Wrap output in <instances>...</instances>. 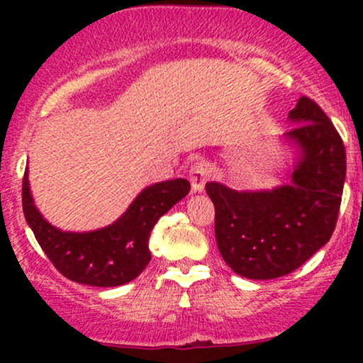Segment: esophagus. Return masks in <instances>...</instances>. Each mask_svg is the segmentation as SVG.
Instances as JSON below:
<instances>
[{
  "instance_id": "obj_1",
  "label": "esophagus",
  "mask_w": 363,
  "mask_h": 363,
  "mask_svg": "<svg viewBox=\"0 0 363 363\" xmlns=\"http://www.w3.org/2000/svg\"><path fill=\"white\" fill-rule=\"evenodd\" d=\"M208 181V168L203 161H196L189 168V182H191L193 191H203L205 182Z\"/></svg>"
}]
</instances>
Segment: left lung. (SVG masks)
<instances>
[{
	"label": "left lung",
	"mask_w": 363,
	"mask_h": 363,
	"mask_svg": "<svg viewBox=\"0 0 363 363\" xmlns=\"http://www.w3.org/2000/svg\"><path fill=\"white\" fill-rule=\"evenodd\" d=\"M283 140L296 149L290 182L262 191H239L207 182L216 207V242L226 265L247 279H276L306 263L330 240L337 223L346 151L316 101L302 96Z\"/></svg>",
	"instance_id": "1"
}]
</instances>
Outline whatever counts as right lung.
Listing matches in <instances>:
<instances>
[{
    "instance_id": "add662e5",
    "label": "right lung",
    "mask_w": 363,
    "mask_h": 363,
    "mask_svg": "<svg viewBox=\"0 0 363 363\" xmlns=\"http://www.w3.org/2000/svg\"><path fill=\"white\" fill-rule=\"evenodd\" d=\"M186 179L156 182L147 186L131 202L119 219L93 232H63L50 225L33 202L28 170L23 179V211L52 265L80 284L121 286L135 277L151 262L149 237L158 219L189 193Z\"/></svg>"
}]
</instances>
